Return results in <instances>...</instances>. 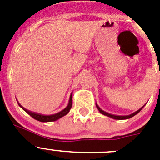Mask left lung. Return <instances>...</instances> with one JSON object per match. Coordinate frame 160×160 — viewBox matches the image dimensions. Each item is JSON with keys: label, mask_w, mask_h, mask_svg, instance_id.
<instances>
[{"label": "left lung", "mask_w": 160, "mask_h": 160, "mask_svg": "<svg viewBox=\"0 0 160 160\" xmlns=\"http://www.w3.org/2000/svg\"><path fill=\"white\" fill-rule=\"evenodd\" d=\"M144 106H145V105H144ZM144 106H143V107H144ZM143 107H142L140 109H138V111H135V112H134V113H132V114H129V115H125V116H118V115H113V114H109V113H107V112H105V111H102V109L100 108L98 106L97 103H96V107H97V109L98 110V111H99V112L101 113V114H104V115H106V116L110 117V118H114V119H118V120L128 119V118H132L133 116H135V114H138V113L139 112V111H140L142 108H143Z\"/></svg>", "instance_id": "obj_1"}]
</instances>
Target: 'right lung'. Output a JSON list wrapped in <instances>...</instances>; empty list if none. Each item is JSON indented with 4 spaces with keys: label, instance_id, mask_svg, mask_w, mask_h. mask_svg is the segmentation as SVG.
I'll list each match as a JSON object with an SVG mask.
<instances>
[{
    "label": "right lung",
    "instance_id": "obj_1",
    "mask_svg": "<svg viewBox=\"0 0 160 160\" xmlns=\"http://www.w3.org/2000/svg\"><path fill=\"white\" fill-rule=\"evenodd\" d=\"M19 106L23 109L25 112L29 114L31 117L34 118V119L38 120V121H40V122H53V121H56V120L59 119L62 117L65 116L66 114H67L69 113V111H70V109L72 107V93L70 96V100H69V103L68 105L66 106V107L65 109H63L62 111H59L58 113L54 114H50V115H44V114H38V113H34V112H31V111H28L26 109L24 108L22 106H21L19 104Z\"/></svg>",
    "mask_w": 160,
    "mask_h": 160
}]
</instances>
